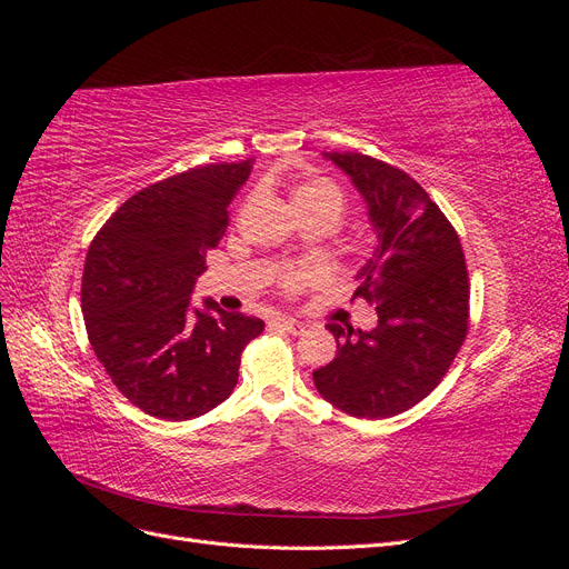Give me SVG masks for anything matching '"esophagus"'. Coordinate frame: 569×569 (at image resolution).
Returning <instances> with one entry per match:
<instances>
[{
  "mask_svg": "<svg viewBox=\"0 0 569 569\" xmlns=\"http://www.w3.org/2000/svg\"><path fill=\"white\" fill-rule=\"evenodd\" d=\"M274 327H280V330L289 332V335H301L306 330V325L301 320H295V318H287V316H280L272 320Z\"/></svg>",
  "mask_w": 569,
  "mask_h": 569,
  "instance_id": "34e87169",
  "label": "esophagus"
}]
</instances>
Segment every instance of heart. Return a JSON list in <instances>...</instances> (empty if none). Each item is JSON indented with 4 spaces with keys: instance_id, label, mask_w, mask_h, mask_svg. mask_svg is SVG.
<instances>
[{
    "instance_id": "1",
    "label": "heart",
    "mask_w": 569,
    "mask_h": 569,
    "mask_svg": "<svg viewBox=\"0 0 569 569\" xmlns=\"http://www.w3.org/2000/svg\"><path fill=\"white\" fill-rule=\"evenodd\" d=\"M291 199H295V206L299 213H327L335 220L341 218L343 213V189L330 180V178H308L299 182L291 192ZM325 278L322 268L308 266V268H289L282 274V287L284 289H299L308 282H318Z\"/></svg>"
}]
</instances>
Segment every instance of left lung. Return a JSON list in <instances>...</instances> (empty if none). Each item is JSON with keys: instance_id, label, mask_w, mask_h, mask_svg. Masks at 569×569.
I'll return each mask as SVG.
<instances>
[{"instance_id": "1", "label": "left lung", "mask_w": 569, "mask_h": 569, "mask_svg": "<svg viewBox=\"0 0 569 569\" xmlns=\"http://www.w3.org/2000/svg\"><path fill=\"white\" fill-rule=\"evenodd\" d=\"M325 157L363 194L380 237L353 295L375 306L377 327L327 322L337 358L313 382L349 416L382 420L420 403L449 372L470 325L468 266L449 218L406 170L356 151Z\"/></svg>"}]
</instances>
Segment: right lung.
I'll return each instance as SVG.
<instances>
[{"instance_id": "obj_1", "label": "right lung", "mask_w": 569, "mask_h": 569, "mask_svg": "<svg viewBox=\"0 0 569 569\" xmlns=\"http://www.w3.org/2000/svg\"><path fill=\"white\" fill-rule=\"evenodd\" d=\"M251 163L189 168L140 189L88 249L80 306L90 343L118 391L151 418L192 420L226 401L244 347L266 327L211 299L189 303Z\"/></svg>"}]
</instances>
